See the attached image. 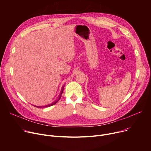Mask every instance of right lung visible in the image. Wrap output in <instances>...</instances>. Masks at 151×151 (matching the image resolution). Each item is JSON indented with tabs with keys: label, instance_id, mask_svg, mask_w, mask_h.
Listing matches in <instances>:
<instances>
[{
	"label": "right lung",
	"instance_id": "obj_1",
	"mask_svg": "<svg viewBox=\"0 0 151 151\" xmlns=\"http://www.w3.org/2000/svg\"><path fill=\"white\" fill-rule=\"evenodd\" d=\"M63 88H64V86H63L62 87V90H61V92H60V95H59V98H58V99H57V100H56L55 101H54L53 103H52V104H48V105H47V106H45V107L44 106V107H50V106H53V105H55V104H56L58 102V101L60 99V98H61V96H62V93H63ZM35 107H42V106H35Z\"/></svg>",
	"mask_w": 151,
	"mask_h": 151
}]
</instances>
